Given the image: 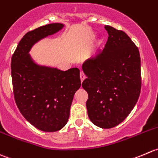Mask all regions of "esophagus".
I'll return each instance as SVG.
<instances>
[{
  "instance_id": "obj_1",
  "label": "esophagus",
  "mask_w": 158,
  "mask_h": 158,
  "mask_svg": "<svg viewBox=\"0 0 158 158\" xmlns=\"http://www.w3.org/2000/svg\"><path fill=\"white\" fill-rule=\"evenodd\" d=\"M80 77H81V82H83V81H84V80L86 78L85 74H84V72H83V71H81V73H80Z\"/></svg>"
}]
</instances>
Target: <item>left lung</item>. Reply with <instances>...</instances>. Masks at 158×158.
<instances>
[{
    "label": "left lung",
    "instance_id": "8db88e82",
    "mask_svg": "<svg viewBox=\"0 0 158 158\" xmlns=\"http://www.w3.org/2000/svg\"><path fill=\"white\" fill-rule=\"evenodd\" d=\"M104 28L108 33L104 48L82 65L87 77L82 87L88 94L90 121L109 129L121 124L137 104L141 77L140 54L131 39L113 27Z\"/></svg>",
    "mask_w": 158,
    "mask_h": 158
}]
</instances>
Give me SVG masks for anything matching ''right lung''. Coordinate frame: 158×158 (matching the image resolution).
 Listing matches in <instances>:
<instances>
[{"instance_id": "1", "label": "right lung", "mask_w": 158, "mask_h": 158, "mask_svg": "<svg viewBox=\"0 0 158 158\" xmlns=\"http://www.w3.org/2000/svg\"><path fill=\"white\" fill-rule=\"evenodd\" d=\"M60 23L47 24L27 32L11 58L15 102L21 114L38 130L54 132L68 123L75 92L81 85L78 68L61 71L37 63L30 54L42 39L60 31Z\"/></svg>"}]
</instances>
